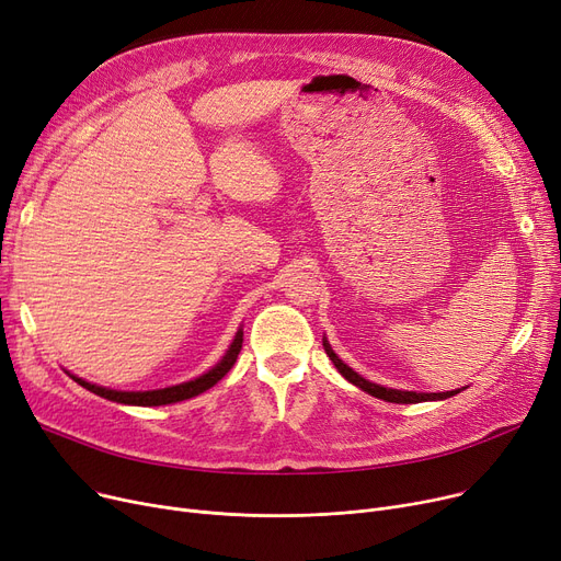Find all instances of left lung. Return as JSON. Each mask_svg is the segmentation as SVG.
Returning a JSON list of instances; mask_svg holds the SVG:
<instances>
[{"mask_svg": "<svg viewBox=\"0 0 561 561\" xmlns=\"http://www.w3.org/2000/svg\"><path fill=\"white\" fill-rule=\"evenodd\" d=\"M322 347H325V352H328V357L332 359V364L336 366V370L350 381V385H355V387H359L362 391H366L368 396H373V398H379V400H387V402H396V404H416V402H427V400H446V398H453V396H457L459 391H463L466 387H461V389H455V391H440V393H421V391H400V389H389V387H381V385H375V381H370V379H366V377H362L359 373H355L352 370L345 362H341L339 359V355L336 352L332 350V345H330V341L322 336Z\"/></svg>", "mask_w": 561, "mask_h": 561, "instance_id": "left-lung-1", "label": "left lung"}]
</instances>
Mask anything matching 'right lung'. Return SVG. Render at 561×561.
<instances>
[{"label":"right lung","mask_w":561,"mask_h":561,"mask_svg":"<svg viewBox=\"0 0 561 561\" xmlns=\"http://www.w3.org/2000/svg\"><path fill=\"white\" fill-rule=\"evenodd\" d=\"M243 347V328H239V332H236V336L231 339L227 352L222 355V359L209 368L206 373H202L199 377L195 379H188V381H182V385H174V387H165V389H152V391H117V389H108V387H100V385H93V381H85L72 373H68L77 385H81L83 389H88L91 393L100 396V398H106L111 402H121V404H134V407H161V404H172V402H182V400H188V398H195L204 391H209L214 385H218V381L231 370V366L236 364V357H239V352Z\"/></svg>","instance_id":"obj_1"}]
</instances>
